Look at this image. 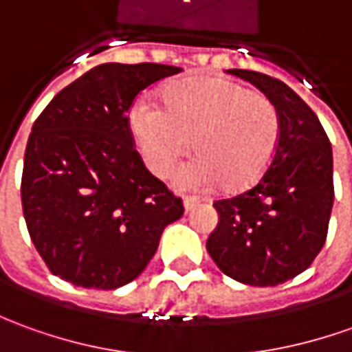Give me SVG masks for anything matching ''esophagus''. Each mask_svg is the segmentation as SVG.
I'll return each mask as SVG.
<instances>
[{
  "instance_id": "obj_1",
  "label": "esophagus",
  "mask_w": 352,
  "mask_h": 352,
  "mask_svg": "<svg viewBox=\"0 0 352 352\" xmlns=\"http://www.w3.org/2000/svg\"><path fill=\"white\" fill-rule=\"evenodd\" d=\"M183 204H185L186 212H192V210H195V208L198 206L200 202H198L196 198H192V196H185V198H183Z\"/></svg>"
}]
</instances>
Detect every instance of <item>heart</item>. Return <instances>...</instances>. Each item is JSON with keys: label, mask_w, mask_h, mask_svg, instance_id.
Segmentation results:
<instances>
[{"label": "heart", "mask_w": 352, "mask_h": 352, "mask_svg": "<svg viewBox=\"0 0 352 352\" xmlns=\"http://www.w3.org/2000/svg\"><path fill=\"white\" fill-rule=\"evenodd\" d=\"M162 102L138 100L129 109L131 133L154 175H167L190 144L196 156L177 171V186L241 192L274 162L281 119L266 96L235 80L192 76L167 85Z\"/></svg>", "instance_id": "obj_1"}]
</instances>
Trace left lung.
<instances>
[{
    "label": "left lung",
    "instance_id": "8db88e82",
    "mask_svg": "<svg viewBox=\"0 0 352 352\" xmlns=\"http://www.w3.org/2000/svg\"><path fill=\"white\" fill-rule=\"evenodd\" d=\"M274 102L281 136L256 185L214 202L217 227L206 248L217 267L245 285L274 287L302 274L326 243L333 206V154L316 113L279 78L229 69Z\"/></svg>",
    "mask_w": 352,
    "mask_h": 352
}]
</instances>
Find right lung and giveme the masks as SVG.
Instances as JSON below:
<instances>
[{"instance_id": "obj_1", "label": "right lung", "mask_w": 352, "mask_h": 352, "mask_svg": "<svg viewBox=\"0 0 352 352\" xmlns=\"http://www.w3.org/2000/svg\"><path fill=\"white\" fill-rule=\"evenodd\" d=\"M183 69L104 63L65 86L32 125L21 200L54 276L117 289L140 276L183 200L146 169L129 109L144 88Z\"/></svg>"}]
</instances>
